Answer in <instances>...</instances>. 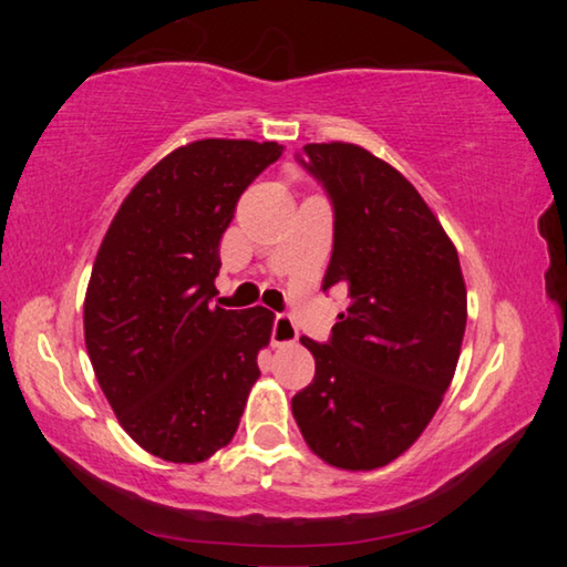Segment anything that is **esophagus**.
<instances>
[{"instance_id": "1", "label": "esophagus", "mask_w": 567, "mask_h": 567, "mask_svg": "<svg viewBox=\"0 0 567 567\" xmlns=\"http://www.w3.org/2000/svg\"><path fill=\"white\" fill-rule=\"evenodd\" d=\"M300 338L297 332V324L292 322L290 315H277L272 324V344L275 348H285V344H292Z\"/></svg>"}]
</instances>
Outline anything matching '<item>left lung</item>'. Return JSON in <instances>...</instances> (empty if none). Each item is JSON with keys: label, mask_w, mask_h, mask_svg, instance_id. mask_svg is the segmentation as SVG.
<instances>
[{"label": "left lung", "mask_w": 567, "mask_h": 567, "mask_svg": "<svg viewBox=\"0 0 567 567\" xmlns=\"http://www.w3.org/2000/svg\"><path fill=\"white\" fill-rule=\"evenodd\" d=\"M302 165L334 207L322 290H348L328 344L300 338L315 380L292 398L307 447L332 467L378 470L422 435L453 382L467 322L457 249L420 192L350 142H312Z\"/></svg>", "instance_id": "left-lung-1"}]
</instances>
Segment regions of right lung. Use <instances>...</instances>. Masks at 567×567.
Instances as JSON below:
<instances>
[{
    "label": "right lung",
    "mask_w": 567,
    "mask_h": 567,
    "mask_svg": "<svg viewBox=\"0 0 567 567\" xmlns=\"http://www.w3.org/2000/svg\"><path fill=\"white\" fill-rule=\"evenodd\" d=\"M277 142L197 140L162 157L124 197L84 295V344L134 443L203 463L235 437L275 312L209 305L219 239Z\"/></svg>",
    "instance_id": "add662e5"
}]
</instances>
